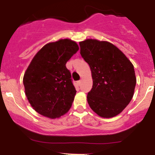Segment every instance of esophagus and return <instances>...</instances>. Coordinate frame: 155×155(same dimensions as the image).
Instances as JSON below:
<instances>
[{
	"mask_svg": "<svg viewBox=\"0 0 155 155\" xmlns=\"http://www.w3.org/2000/svg\"><path fill=\"white\" fill-rule=\"evenodd\" d=\"M81 80H79V81H76V83H77V84L79 85V86H80V84H81Z\"/></svg>",
	"mask_w": 155,
	"mask_h": 155,
	"instance_id": "1",
	"label": "esophagus"
}]
</instances>
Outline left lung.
Returning a JSON list of instances; mask_svg holds the SVG:
<instances>
[{"label":"left lung","mask_w":155,"mask_h":155,"mask_svg":"<svg viewBox=\"0 0 155 155\" xmlns=\"http://www.w3.org/2000/svg\"><path fill=\"white\" fill-rule=\"evenodd\" d=\"M79 46L80 54L90 65L93 81L87 97L89 106L104 118L117 116L134 94L136 78L133 65L108 41L87 39Z\"/></svg>","instance_id":"left-lung-1"}]
</instances>
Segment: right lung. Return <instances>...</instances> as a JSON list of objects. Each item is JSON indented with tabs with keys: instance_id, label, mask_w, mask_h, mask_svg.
Masks as SVG:
<instances>
[{
	"instance_id": "1",
	"label": "right lung",
	"mask_w": 155,
	"mask_h": 155,
	"mask_svg": "<svg viewBox=\"0 0 155 155\" xmlns=\"http://www.w3.org/2000/svg\"><path fill=\"white\" fill-rule=\"evenodd\" d=\"M78 50L75 41L60 39L46 44L33 58L23 84L27 98L38 114L54 119L71 107L76 91L65 64Z\"/></svg>"
}]
</instances>
